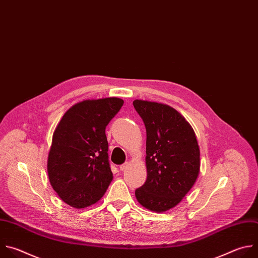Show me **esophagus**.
<instances>
[{"mask_svg":"<svg viewBox=\"0 0 258 258\" xmlns=\"http://www.w3.org/2000/svg\"><path fill=\"white\" fill-rule=\"evenodd\" d=\"M128 166H129V163H124V164H122L119 168H120V171H125L127 168H128Z\"/></svg>","mask_w":258,"mask_h":258,"instance_id":"obj_1","label":"esophagus"}]
</instances>
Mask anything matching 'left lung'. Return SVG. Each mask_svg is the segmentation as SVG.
Listing matches in <instances>:
<instances>
[{
	"mask_svg": "<svg viewBox=\"0 0 258 258\" xmlns=\"http://www.w3.org/2000/svg\"><path fill=\"white\" fill-rule=\"evenodd\" d=\"M133 106L146 129L145 183L135 190L142 207L163 213L183 199L200 170L195 133L185 118L170 106L135 99Z\"/></svg>",
	"mask_w": 258,
	"mask_h": 258,
	"instance_id": "obj_1",
	"label": "left lung"
}]
</instances>
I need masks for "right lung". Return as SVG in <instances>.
<instances>
[{
    "mask_svg": "<svg viewBox=\"0 0 258 258\" xmlns=\"http://www.w3.org/2000/svg\"><path fill=\"white\" fill-rule=\"evenodd\" d=\"M123 104L118 97L80 101L64 114L54 132L48 179L72 208L84 209L97 202L113 180L106 127Z\"/></svg>",
    "mask_w": 258,
    "mask_h": 258,
    "instance_id": "1",
    "label": "right lung"
}]
</instances>
